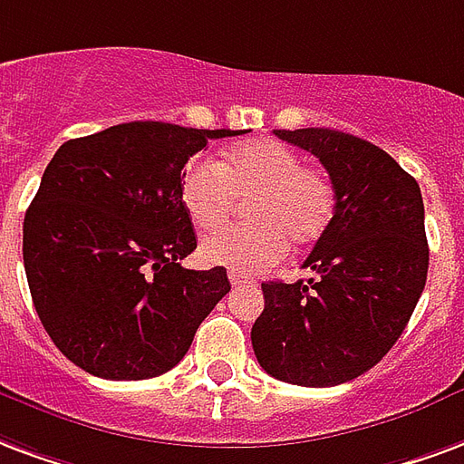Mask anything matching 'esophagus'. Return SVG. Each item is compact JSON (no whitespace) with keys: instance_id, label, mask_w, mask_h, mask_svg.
<instances>
[{"instance_id":"34e87169","label":"esophagus","mask_w":464,"mask_h":464,"mask_svg":"<svg viewBox=\"0 0 464 464\" xmlns=\"http://www.w3.org/2000/svg\"><path fill=\"white\" fill-rule=\"evenodd\" d=\"M228 280H231L233 287H238V285L253 283L250 277H246V276H243V273H238V270H228Z\"/></svg>"}]
</instances>
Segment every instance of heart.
I'll use <instances>...</instances> for the list:
<instances>
[{"label": "heart", "instance_id": "b5f03b06", "mask_svg": "<svg viewBox=\"0 0 464 464\" xmlns=\"http://www.w3.org/2000/svg\"><path fill=\"white\" fill-rule=\"evenodd\" d=\"M246 226H233L201 243V258L241 273H260L285 258L290 241L317 243L337 208V191L319 167L302 164L293 147L256 140L231 147L216 162L191 157L179 177V198L198 231L228 221L236 198H247Z\"/></svg>", "mask_w": 464, "mask_h": 464}]
</instances>
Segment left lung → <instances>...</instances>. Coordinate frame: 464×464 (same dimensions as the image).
I'll return each mask as SVG.
<instances>
[{
	"label": "left lung",
	"instance_id": "left-lung-1",
	"mask_svg": "<svg viewBox=\"0 0 464 464\" xmlns=\"http://www.w3.org/2000/svg\"><path fill=\"white\" fill-rule=\"evenodd\" d=\"M327 169L337 208L302 263L304 283H263L266 310L250 339L270 376L337 386L362 376L403 334L428 277L418 181L362 137L327 127L276 130Z\"/></svg>",
	"mask_w": 464,
	"mask_h": 464
}]
</instances>
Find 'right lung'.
<instances>
[{
  "mask_svg": "<svg viewBox=\"0 0 464 464\" xmlns=\"http://www.w3.org/2000/svg\"><path fill=\"white\" fill-rule=\"evenodd\" d=\"M236 135L137 120L58 147L24 216V267L41 324L75 366L140 381L184 359L231 283L221 266L181 267L197 233L179 177L208 140Z\"/></svg>",
  "mask_w": 464,
  "mask_h": 464,
  "instance_id": "1",
  "label": "right lung"
}]
</instances>
